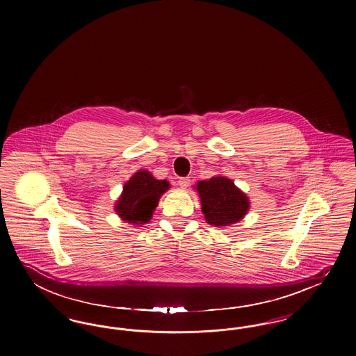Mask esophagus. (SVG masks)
Masks as SVG:
<instances>
[{"mask_svg": "<svg viewBox=\"0 0 356 356\" xmlns=\"http://www.w3.org/2000/svg\"><path fill=\"white\" fill-rule=\"evenodd\" d=\"M177 183H179V186H181V188H188L189 184H191V179L189 177H180Z\"/></svg>", "mask_w": 356, "mask_h": 356, "instance_id": "esophagus-1", "label": "esophagus"}]
</instances>
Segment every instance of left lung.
<instances>
[{
    "instance_id": "8db88e82",
    "label": "left lung",
    "mask_w": 356,
    "mask_h": 356,
    "mask_svg": "<svg viewBox=\"0 0 356 356\" xmlns=\"http://www.w3.org/2000/svg\"><path fill=\"white\" fill-rule=\"evenodd\" d=\"M202 212L207 222L215 227H225L243 219L250 208L248 197L227 177H211L196 186Z\"/></svg>"
}]
</instances>
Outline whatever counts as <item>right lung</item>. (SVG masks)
Masks as SVG:
<instances>
[{
  "label": "right lung",
  "mask_w": 356,
  "mask_h": 356,
  "mask_svg": "<svg viewBox=\"0 0 356 356\" xmlns=\"http://www.w3.org/2000/svg\"><path fill=\"white\" fill-rule=\"evenodd\" d=\"M170 188L167 180H156L147 170H138L125 183L116 211L122 220L145 224L152 219L160 196Z\"/></svg>",
  "instance_id": "right-lung-1"
}]
</instances>
